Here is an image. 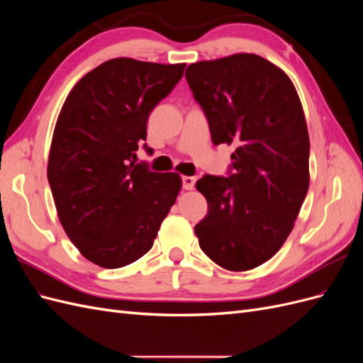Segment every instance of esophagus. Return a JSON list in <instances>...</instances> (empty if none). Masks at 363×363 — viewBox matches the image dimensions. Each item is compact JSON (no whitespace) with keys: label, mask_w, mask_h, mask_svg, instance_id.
<instances>
[{"label":"esophagus","mask_w":363,"mask_h":363,"mask_svg":"<svg viewBox=\"0 0 363 363\" xmlns=\"http://www.w3.org/2000/svg\"><path fill=\"white\" fill-rule=\"evenodd\" d=\"M195 182H196L195 177H191V175H184V177H183V188L186 191H192L194 186H195Z\"/></svg>","instance_id":"1"}]
</instances>
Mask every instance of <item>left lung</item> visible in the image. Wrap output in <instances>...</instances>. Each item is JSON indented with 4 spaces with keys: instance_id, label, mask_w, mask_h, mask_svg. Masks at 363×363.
<instances>
[{
    "instance_id": "1",
    "label": "left lung",
    "mask_w": 363,
    "mask_h": 363,
    "mask_svg": "<svg viewBox=\"0 0 363 363\" xmlns=\"http://www.w3.org/2000/svg\"><path fill=\"white\" fill-rule=\"evenodd\" d=\"M186 80L215 145H235L228 177L204 175L207 215L195 225L201 250L228 271L269 260L294 228L309 189V133L286 72L257 54L192 63Z\"/></svg>"
}]
</instances>
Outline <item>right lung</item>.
I'll return each instance as SVG.
<instances>
[{
    "instance_id": "obj_1",
    "label": "right lung",
    "mask_w": 363,
    "mask_h": 363,
    "mask_svg": "<svg viewBox=\"0 0 363 363\" xmlns=\"http://www.w3.org/2000/svg\"><path fill=\"white\" fill-rule=\"evenodd\" d=\"M186 63L116 57L75 83L54 127L47 175L71 242L101 268L130 265L151 250L182 189L177 172L135 163L148 115Z\"/></svg>"
}]
</instances>
